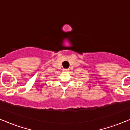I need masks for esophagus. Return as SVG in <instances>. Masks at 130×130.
<instances>
[{"instance_id":"34e87169","label":"esophagus","mask_w":130,"mask_h":130,"mask_svg":"<svg viewBox=\"0 0 130 130\" xmlns=\"http://www.w3.org/2000/svg\"><path fill=\"white\" fill-rule=\"evenodd\" d=\"M63 70L64 71V72H69V70H70V69H63Z\"/></svg>"}]
</instances>
